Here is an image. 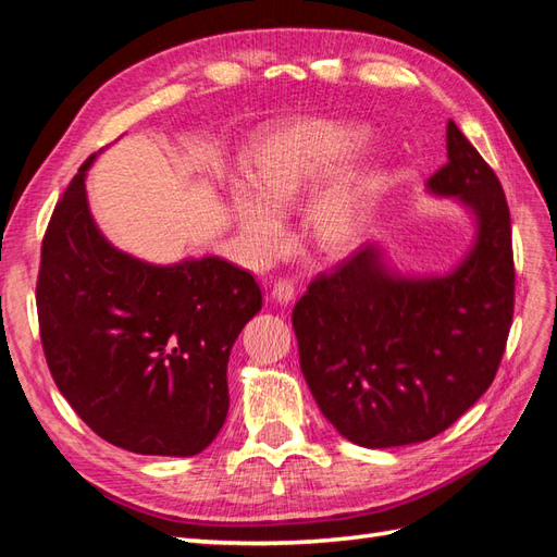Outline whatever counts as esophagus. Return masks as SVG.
<instances>
[{"label":"esophagus","instance_id":"esophagus-1","mask_svg":"<svg viewBox=\"0 0 557 557\" xmlns=\"http://www.w3.org/2000/svg\"><path fill=\"white\" fill-rule=\"evenodd\" d=\"M271 295H274V300H278L281 305H288L290 300H293V295H295V286H293V281L290 278H278L276 283H274V290H271Z\"/></svg>","mask_w":557,"mask_h":557}]
</instances>
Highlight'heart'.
<instances>
[{
    "instance_id": "1",
    "label": "heart",
    "mask_w": 557,
    "mask_h": 557,
    "mask_svg": "<svg viewBox=\"0 0 557 557\" xmlns=\"http://www.w3.org/2000/svg\"><path fill=\"white\" fill-rule=\"evenodd\" d=\"M367 133L336 119H295L264 131L247 150L240 174L244 190L231 195L243 250L269 259L283 240V212L331 176L345 159L362 150ZM383 190V171L360 164L343 171L307 207V233L319 250L338 255L362 240Z\"/></svg>"
}]
</instances>
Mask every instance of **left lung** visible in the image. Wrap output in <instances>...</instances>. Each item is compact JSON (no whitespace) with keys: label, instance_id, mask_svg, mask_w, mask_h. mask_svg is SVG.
Wrapping results in <instances>:
<instances>
[{"label":"left lung","instance_id":"obj_1","mask_svg":"<svg viewBox=\"0 0 557 557\" xmlns=\"http://www.w3.org/2000/svg\"><path fill=\"white\" fill-rule=\"evenodd\" d=\"M446 143L448 162L426 185L476 216L465 262L448 276L403 278L367 245L321 271L293 310L300 369L321 414L364 448L410 446L446 431L486 393L508 343V200L453 121Z\"/></svg>","mask_w":557,"mask_h":557}]
</instances>
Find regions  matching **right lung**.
<instances>
[{"label":"right lung","mask_w":557,"mask_h":557,"mask_svg":"<svg viewBox=\"0 0 557 557\" xmlns=\"http://www.w3.org/2000/svg\"><path fill=\"white\" fill-rule=\"evenodd\" d=\"M92 159L59 197L42 238L35 300L47 367L111 446L197 455L226 422L228 355L262 310V290L226 259L154 267L109 245L85 197Z\"/></svg>","instance_id":"1"}]
</instances>
